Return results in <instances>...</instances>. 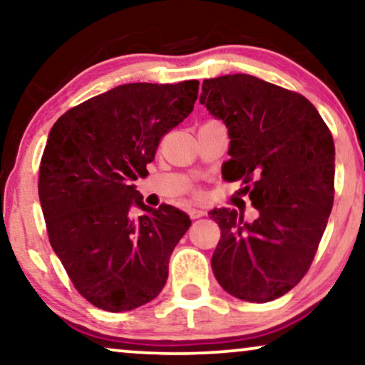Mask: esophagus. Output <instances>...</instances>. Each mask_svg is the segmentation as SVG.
Returning a JSON list of instances; mask_svg holds the SVG:
<instances>
[{
    "label": "esophagus",
    "instance_id": "1",
    "mask_svg": "<svg viewBox=\"0 0 365 365\" xmlns=\"http://www.w3.org/2000/svg\"><path fill=\"white\" fill-rule=\"evenodd\" d=\"M189 216H191V219H199L204 216V211L201 207H191L189 209Z\"/></svg>",
    "mask_w": 365,
    "mask_h": 365
}]
</instances>
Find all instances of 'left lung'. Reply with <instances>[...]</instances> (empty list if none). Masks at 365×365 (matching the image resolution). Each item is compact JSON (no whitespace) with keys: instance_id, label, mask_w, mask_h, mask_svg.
<instances>
[{"instance_id":"left-lung-1","label":"left lung","mask_w":365,"mask_h":365,"mask_svg":"<svg viewBox=\"0 0 365 365\" xmlns=\"http://www.w3.org/2000/svg\"><path fill=\"white\" fill-rule=\"evenodd\" d=\"M199 101L227 128L224 181H241L259 212L252 222L236 209L209 212L221 229L212 272L234 297L274 301L306 276L326 231L332 134L302 94L249 74L204 79Z\"/></svg>"}]
</instances>
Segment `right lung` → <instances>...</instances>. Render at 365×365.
Masks as SVG:
<instances>
[{"mask_svg": "<svg viewBox=\"0 0 365 365\" xmlns=\"http://www.w3.org/2000/svg\"><path fill=\"white\" fill-rule=\"evenodd\" d=\"M199 81L113 88L54 123L39 166L38 192L53 251L76 291L108 312L153 301L191 219L153 209L131 181L148 174L163 136L191 114ZM136 205L143 214L136 218Z\"/></svg>", "mask_w": 365, "mask_h": 365, "instance_id": "1", "label": "right lung"}]
</instances>
